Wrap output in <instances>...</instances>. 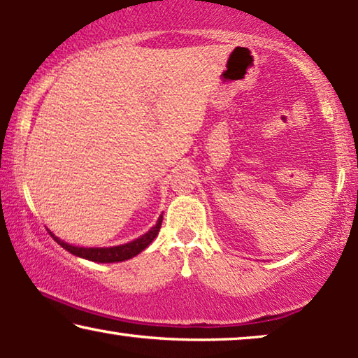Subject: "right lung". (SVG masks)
Instances as JSON below:
<instances>
[{
  "instance_id": "right-lung-1",
  "label": "right lung",
  "mask_w": 358,
  "mask_h": 358,
  "mask_svg": "<svg viewBox=\"0 0 358 358\" xmlns=\"http://www.w3.org/2000/svg\"><path fill=\"white\" fill-rule=\"evenodd\" d=\"M161 222H163V215L159 217L158 223H156L148 233L143 234V236H140L138 239H135V241H131L129 244H122V246H114V248H78V246H71V244L63 243L62 239L53 236L52 233L50 234L63 249H66L68 252L75 254L78 257L87 259V261H92V262H102V264L120 262V261H125V259L136 256V254H140L146 246H150L151 241L158 236Z\"/></svg>"
}]
</instances>
